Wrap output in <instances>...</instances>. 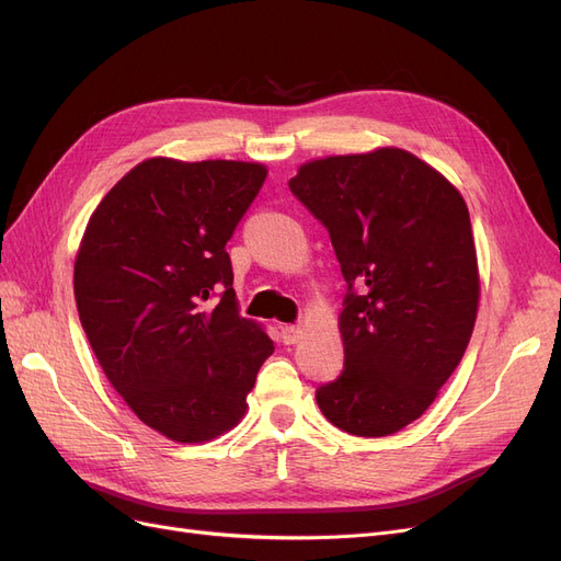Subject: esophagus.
Returning a JSON list of instances; mask_svg holds the SVG:
<instances>
[{
	"instance_id": "esophagus-1",
	"label": "esophagus",
	"mask_w": 561,
	"mask_h": 561,
	"mask_svg": "<svg viewBox=\"0 0 561 561\" xmlns=\"http://www.w3.org/2000/svg\"><path fill=\"white\" fill-rule=\"evenodd\" d=\"M301 334H304V330L299 328V325H283L280 328V336H283V344H297L299 339H301Z\"/></svg>"
}]
</instances>
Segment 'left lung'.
Segmentation results:
<instances>
[{"instance_id": "left-lung-1", "label": "left lung", "mask_w": 561, "mask_h": 561, "mask_svg": "<svg viewBox=\"0 0 561 561\" xmlns=\"http://www.w3.org/2000/svg\"><path fill=\"white\" fill-rule=\"evenodd\" d=\"M290 190L330 231L348 285L344 371L316 390L320 412L351 435H393L437 398L478 318L466 201L398 147L309 161Z\"/></svg>"}]
</instances>
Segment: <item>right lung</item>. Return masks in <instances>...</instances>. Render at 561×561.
I'll use <instances>...</instances> for the list:
<instances>
[{
	"instance_id": "obj_1",
	"label": "right lung",
	"mask_w": 561,
	"mask_h": 561,
	"mask_svg": "<svg viewBox=\"0 0 561 561\" xmlns=\"http://www.w3.org/2000/svg\"><path fill=\"white\" fill-rule=\"evenodd\" d=\"M262 163L147 159L91 215L75 262L81 328L118 396L182 445L231 431L274 342L239 313L227 241Z\"/></svg>"
}]
</instances>
